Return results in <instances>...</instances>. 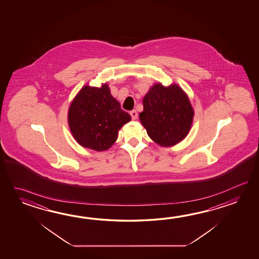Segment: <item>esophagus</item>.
Here are the masks:
<instances>
[{
    "label": "esophagus",
    "mask_w": 259,
    "mask_h": 259,
    "mask_svg": "<svg viewBox=\"0 0 259 259\" xmlns=\"http://www.w3.org/2000/svg\"><path fill=\"white\" fill-rule=\"evenodd\" d=\"M130 114H131V116H132V118L133 120H135V119H137L138 117V113L136 110H132L130 112Z\"/></svg>",
    "instance_id": "obj_1"
}]
</instances>
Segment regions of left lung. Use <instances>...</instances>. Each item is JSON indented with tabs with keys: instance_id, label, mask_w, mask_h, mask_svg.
Wrapping results in <instances>:
<instances>
[{
	"instance_id": "left-lung-1",
	"label": "left lung",
	"mask_w": 259,
	"mask_h": 259,
	"mask_svg": "<svg viewBox=\"0 0 259 259\" xmlns=\"http://www.w3.org/2000/svg\"><path fill=\"white\" fill-rule=\"evenodd\" d=\"M139 114L149 137L160 146L169 147L186 137L193 124V106L179 85L154 84L143 97Z\"/></svg>"
}]
</instances>
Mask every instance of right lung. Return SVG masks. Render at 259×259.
I'll return each instance as SVG.
<instances>
[{"label":"right lung","instance_id":"obj_1","mask_svg":"<svg viewBox=\"0 0 259 259\" xmlns=\"http://www.w3.org/2000/svg\"><path fill=\"white\" fill-rule=\"evenodd\" d=\"M67 118L77 143L98 152L110 148L118 131L132 119L112 96L107 84L100 88L84 86L69 106Z\"/></svg>","mask_w":259,"mask_h":259}]
</instances>
